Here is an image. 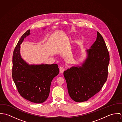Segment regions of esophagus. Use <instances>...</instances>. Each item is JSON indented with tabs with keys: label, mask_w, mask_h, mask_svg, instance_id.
I'll return each instance as SVG.
<instances>
[{
	"label": "esophagus",
	"mask_w": 122,
	"mask_h": 122,
	"mask_svg": "<svg viewBox=\"0 0 122 122\" xmlns=\"http://www.w3.org/2000/svg\"><path fill=\"white\" fill-rule=\"evenodd\" d=\"M64 68L63 67H61L60 68V71L61 73H63V71H64Z\"/></svg>",
	"instance_id": "1"
}]
</instances>
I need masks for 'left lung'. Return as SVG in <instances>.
I'll return each instance as SVG.
<instances>
[{
	"label": "left lung",
	"mask_w": 122,
	"mask_h": 122,
	"mask_svg": "<svg viewBox=\"0 0 122 122\" xmlns=\"http://www.w3.org/2000/svg\"><path fill=\"white\" fill-rule=\"evenodd\" d=\"M87 53V59L82 67H73L63 73L70 96L77 102L87 101L99 92L108 76L109 53L99 32L96 40Z\"/></svg>",
	"instance_id": "obj_1"
}]
</instances>
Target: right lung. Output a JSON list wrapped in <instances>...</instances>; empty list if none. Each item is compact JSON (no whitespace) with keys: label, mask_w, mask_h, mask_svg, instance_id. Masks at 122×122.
<instances>
[{"label":"right lung","mask_w":122,"mask_h":122,"mask_svg":"<svg viewBox=\"0 0 122 122\" xmlns=\"http://www.w3.org/2000/svg\"><path fill=\"white\" fill-rule=\"evenodd\" d=\"M28 30L21 36L13 55L12 77L20 95L36 103H41L48 98L53 78L59 73L58 65H29L21 58L20 45L30 35Z\"/></svg>","instance_id":"right-lung-1"}]
</instances>
